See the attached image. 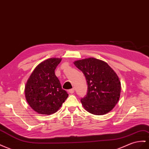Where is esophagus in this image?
I'll list each match as a JSON object with an SVG mask.
<instances>
[{"label": "esophagus", "instance_id": "esophagus-1", "mask_svg": "<svg viewBox=\"0 0 149 149\" xmlns=\"http://www.w3.org/2000/svg\"><path fill=\"white\" fill-rule=\"evenodd\" d=\"M69 92H70V93L71 94H73V93H74V88H72V89H71V90H69Z\"/></svg>", "mask_w": 149, "mask_h": 149}]
</instances>
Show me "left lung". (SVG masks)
I'll return each instance as SVG.
<instances>
[{"mask_svg":"<svg viewBox=\"0 0 149 149\" xmlns=\"http://www.w3.org/2000/svg\"><path fill=\"white\" fill-rule=\"evenodd\" d=\"M74 64L87 81V94L81 99L84 109L96 115L110 111L118 103L121 92L117 74L106 62L94 58L77 60Z\"/></svg>","mask_w":149,"mask_h":149,"instance_id":"left-lung-1","label":"left lung"}]
</instances>
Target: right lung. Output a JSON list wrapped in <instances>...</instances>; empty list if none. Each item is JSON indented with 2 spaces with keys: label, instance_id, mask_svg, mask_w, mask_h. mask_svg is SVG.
<instances>
[{
  "label": "right lung",
  "instance_id": "add662e5",
  "mask_svg": "<svg viewBox=\"0 0 149 149\" xmlns=\"http://www.w3.org/2000/svg\"><path fill=\"white\" fill-rule=\"evenodd\" d=\"M61 58H49L36 67L25 86L28 104L36 112L51 115L57 111L68 96L62 89L55 70Z\"/></svg>",
  "mask_w": 149,
  "mask_h": 149
}]
</instances>
